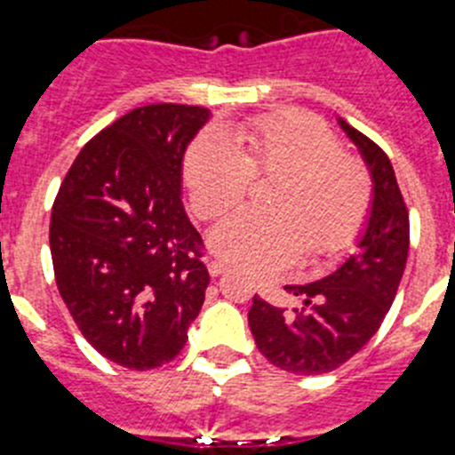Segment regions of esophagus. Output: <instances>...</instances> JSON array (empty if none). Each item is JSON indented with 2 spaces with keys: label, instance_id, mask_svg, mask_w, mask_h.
Segmentation results:
<instances>
[{
  "label": "esophagus",
  "instance_id": "1",
  "mask_svg": "<svg viewBox=\"0 0 455 455\" xmlns=\"http://www.w3.org/2000/svg\"><path fill=\"white\" fill-rule=\"evenodd\" d=\"M206 265H208V272H211V276H220V274L227 269V263H224V260H220V258H208Z\"/></svg>",
  "mask_w": 455,
  "mask_h": 455
}]
</instances>
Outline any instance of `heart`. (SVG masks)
<instances>
[{
  "label": "heart",
  "instance_id": "1",
  "mask_svg": "<svg viewBox=\"0 0 455 455\" xmlns=\"http://www.w3.org/2000/svg\"><path fill=\"white\" fill-rule=\"evenodd\" d=\"M183 177L199 218H218L243 202L253 177H274L267 208H240L211 231L212 249L231 263L272 274L308 256L349 247L371 206L370 172L342 154L322 120L297 110L206 133L188 151Z\"/></svg>",
  "mask_w": 455,
  "mask_h": 455
}]
</instances>
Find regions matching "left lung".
Masks as SVG:
<instances>
[{
    "label": "left lung",
    "mask_w": 455,
    "mask_h": 455,
    "mask_svg": "<svg viewBox=\"0 0 455 455\" xmlns=\"http://www.w3.org/2000/svg\"><path fill=\"white\" fill-rule=\"evenodd\" d=\"M370 167L374 197L358 251L322 281L285 285L299 308H278L253 297L249 329L258 351L292 374H326L358 354L386 319L406 269L411 222L387 154L339 120Z\"/></svg>",
    "instance_id": "left-lung-1"
}]
</instances>
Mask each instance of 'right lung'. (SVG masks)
<instances>
[{
	"label": "right lung",
	"instance_id": "right-lung-1",
	"mask_svg": "<svg viewBox=\"0 0 455 455\" xmlns=\"http://www.w3.org/2000/svg\"><path fill=\"white\" fill-rule=\"evenodd\" d=\"M208 116L186 104L133 108L81 149L52 206L60 297L90 345L129 370L177 358L206 297L181 167Z\"/></svg>",
	"mask_w": 455,
	"mask_h": 455
}]
</instances>
